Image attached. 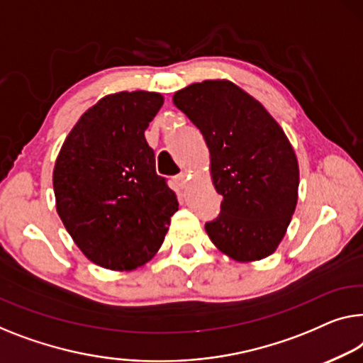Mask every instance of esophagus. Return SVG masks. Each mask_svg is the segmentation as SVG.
<instances>
[{"label": "esophagus", "mask_w": 363, "mask_h": 363, "mask_svg": "<svg viewBox=\"0 0 363 363\" xmlns=\"http://www.w3.org/2000/svg\"><path fill=\"white\" fill-rule=\"evenodd\" d=\"M174 182H176V186L179 187V189H184L187 186V174L186 172H181L179 176H176L174 177Z\"/></svg>", "instance_id": "esophagus-1"}]
</instances>
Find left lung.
<instances>
[{
	"label": "left lung",
	"instance_id": "1",
	"mask_svg": "<svg viewBox=\"0 0 363 363\" xmlns=\"http://www.w3.org/2000/svg\"><path fill=\"white\" fill-rule=\"evenodd\" d=\"M210 151L220 213L205 223L213 245L235 261H259L282 241L298 199V161L282 127L261 102L230 81L177 91Z\"/></svg>",
	"mask_w": 363,
	"mask_h": 363
}]
</instances>
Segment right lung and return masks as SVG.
Here are the masks:
<instances>
[{"label":"right lung","instance_id":"1","mask_svg":"<svg viewBox=\"0 0 363 363\" xmlns=\"http://www.w3.org/2000/svg\"><path fill=\"white\" fill-rule=\"evenodd\" d=\"M148 91L117 93L86 111L53 169L57 212L89 261L106 269L143 266L163 245L176 194L156 174L145 130L163 106Z\"/></svg>","mask_w":363,"mask_h":363}]
</instances>
